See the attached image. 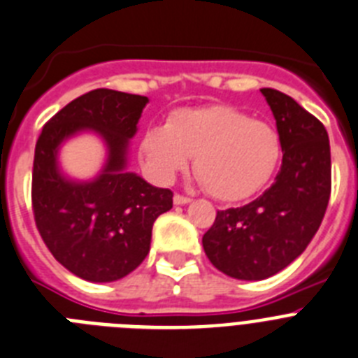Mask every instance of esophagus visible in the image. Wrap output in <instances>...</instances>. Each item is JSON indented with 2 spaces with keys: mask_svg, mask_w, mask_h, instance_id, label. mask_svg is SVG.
Here are the masks:
<instances>
[{
  "mask_svg": "<svg viewBox=\"0 0 358 358\" xmlns=\"http://www.w3.org/2000/svg\"><path fill=\"white\" fill-rule=\"evenodd\" d=\"M189 202H192V199L189 197H185V195H179V194L173 195V204H177V206H185V204H189Z\"/></svg>",
  "mask_w": 358,
  "mask_h": 358,
  "instance_id": "1",
  "label": "esophagus"
}]
</instances>
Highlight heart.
Segmentation results:
<instances>
[{"label":"heart","mask_w":358,"mask_h":358,"mask_svg":"<svg viewBox=\"0 0 358 358\" xmlns=\"http://www.w3.org/2000/svg\"><path fill=\"white\" fill-rule=\"evenodd\" d=\"M192 156L197 179L211 197L242 201L273 179L281 140L268 123L231 106L177 109L166 125H150L141 134V163L157 185H170Z\"/></svg>","instance_id":"1"}]
</instances>
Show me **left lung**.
Returning <instances> with one entry per match:
<instances>
[{"instance_id":"8db88e82","label":"left lung","mask_w":358,"mask_h":358,"mask_svg":"<svg viewBox=\"0 0 358 358\" xmlns=\"http://www.w3.org/2000/svg\"><path fill=\"white\" fill-rule=\"evenodd\" d=\"M276 120L281 169L252 202L217 211L202 236L211 264L235 280H265L292 264L317 233L331 189L328 132L281 91L260 90Z\"/></svg>"}]
</instances>
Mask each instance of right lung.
Here are the masks:
<instances>
[{
    "label": "right lung",
    "mask_w": 358,
    "mask_h": 358,
    "mask_svg": "<svg viewBox=\"0 0 358 358\" xmlns=\"http://www.w3.org/2000/svg\"><path fill=\"white\" fill-rule=\"evenodd\" d=\"M147 96L94 90L62 107L36 145L31 204L46 248L69 273L109 283L132 273L150 251L152 226L172 210V192L129 172V147ZM106 147L101 172L75 180L62 170L60 148L80 134Z\"/></svg>",
    "instance_id": "1"
}]
</instances>
